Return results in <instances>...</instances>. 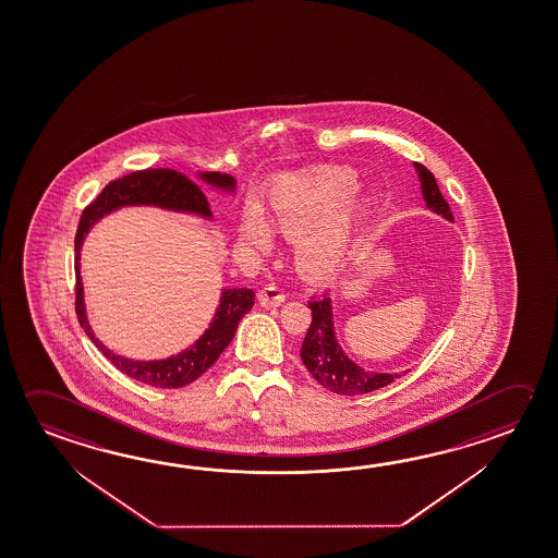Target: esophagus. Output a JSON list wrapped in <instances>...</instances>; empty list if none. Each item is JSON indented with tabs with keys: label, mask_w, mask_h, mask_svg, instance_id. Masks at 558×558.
I'll list each match as a JSON object with an SVG mask.
<instances>
[{
	"label": "esophagus",
	"mask_w": 558,
	"mask_h": 558,
	"mask_svg": "<svg viewBox=\"0 0 558 558\" xmlns=\"http://www.w3.org/2000/svg\"><path fill=\"white\" fill-rule=\"evenodd\" d=\"M258 302L263 307H278L286 302V293L275 286V283H268L260 292H258Z\"/></svg>",
	"instance_id": "esophagus-1"
}]
</instances>
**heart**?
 Wrapping results in <instances>:
<instances>
[{"mask_svg":"<svg viewBox=\"0 0 558 558\" xmlns=\"http://www.w3.org/2000/svg\"><path fill=\"white\" fill-rule=\"evenodd\" d=\"M356 172L347 167H315L278 178L268 192V219L258 206L243 216L246 245L270 251L276 231L295 239V265L310 278L335 275L351 253L368 199L351 197Z\"/></svg>","mask_w":558,"mask_h":558,"instance_id":"1","label":"heart"}]
</instances>
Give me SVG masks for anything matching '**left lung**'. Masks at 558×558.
Masks as SVG:
<instances>
[{"label":"left lung","mask_w":558,"mask_h":558,"mask_svg":"<svg viewBox=\"0 0 558 558\" xmlns=\"http://www.w3.org/2000/svg\"><path fill=\"white\" fill-rule=\"evenodd\" d=\"M415 170L420 174L421 194L427 207L430 211L452 221L454 217L450 214L449 204L440 194L435 177L420 162H415ZM310 307H312V323L303 339L300 354L305 368L315 380L322 384L323 388L339 396H359V393L380 390L396 378H400L401 374L364 371L344 354L335 337L331 298L327 293H323L319 298H312Z\"/></svg>","instance_id":"8db88e82"}]
</instances>
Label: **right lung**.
<instances>
[{"label":"right lung","instance_id":"add662e5","mask_svg":"<svg viewBox=\"0 0 558 558\" xmlns=\"http://www.w3.org/2000/svg\"><path fill=\"white\" fill-rule=\"evenodd\" d=\"M199 180H204L209 186H216L226 192H235V178L229 177V174L204 172V174H199ZM125 206L165 207V209L182 211V214H196L206 219H211V209L207 204L206 194L199 190L196 182H192L190 178L180 174L177 170H170V168L138 170V172H131L128 177L109 182L108 186L101 190V194L82 211L76 241H74V248H76V258H74L76 260L74 263V268H76V315H78L82 329L86 331L99 351L106 354V359L111 361L118 371L128 374L129 378L155 386V388H184L187 384L197 380L204 372H207V368H211L219 359V354L226 351L227 344L233 341L239 322L255 305V292L248 288L223 290L216 317H214V322L209 323V329H206V332L190 349L180 352L177 356H168L165 361H131V359L109 351L96 339V335L89 327L88 317H86L84 288H82V278H80V248H82L84 236L98 219L108 216L113 209Z\"/></svg>","mask_w":558,"mask_h":558}]
</instances>
